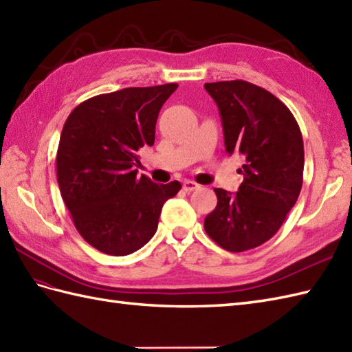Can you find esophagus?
<instances>
[{
	"mask_svg": "<svg viewBox=\"0 0 352 352\" xmlns=\"http://www.w3.org/2000/svg\"><path fill=\"white\" fill-rule=\"evenodd\" d=\"M183 189H184L186 192H192V190H197V189H199V184H197L195 182L186 180V182L183 183Z\"/></svg>",
	"mask_w": 352,
	"mask_h": 352,
	"instance_id": "esophagus-1",
	"label": "esophagus"
}]
</instances>
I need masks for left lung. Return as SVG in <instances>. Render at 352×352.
<instances>
[{"label": "left lung", "mask_w": 352, "mask_h": 352, "mask_svg": "<svg viewBox=\"0 0 352 352\" xmlns=\"http://www.w3.org/2000/svg\"><path fill=\"white\" fill-rule=\"evenodd\" d=\"M219 109L228 154H242L243 182L236 193L214 189L218 204L204 230L230 252L269 241L283 226L302 188L304 144L290 110L248 81L206 83Z\"/></svg>", "instance_id": "1"}]
</instances>
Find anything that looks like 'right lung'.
<instances>
[{"instance_id": "obj_1", "label": "right lung", "mask_w": 352, "mask_h": 352, "mask_svg": "<svg viewBox=\"0 0 352 352\" xmlns=\"http://www.w3.org/2000/svg\"><path fill=\"white\" fill-rule=\"evenodd\" d=\"M177 83L96 95L71 111L57 149V182L78 233L110 256H129L155 234L163 204L182 184L138 177L159 111Z\"/></svg>"}]
</instances>
